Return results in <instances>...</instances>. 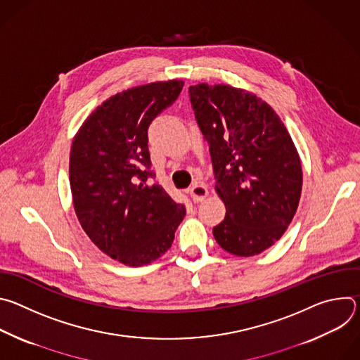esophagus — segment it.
I'll use <instances>...</instances> for the list:
<instances>
[{"label":"esophagus","instance_id":"esophagus-1","mask_svg":"<svg viewBox=\"0 0 360 360\" xmlns=\"http://www.w3.org/2000/svg\"><path fill=\"white\" fill-rule=\"evenodd\" d=\"M189 193H191V198L193 199V202H202L205 198H207L208 189H207V186H205V185L195 182V184L191 186Z\"/></svg>","mask_w":360,"mask_h":360}]
</instances>
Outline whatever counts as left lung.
<instances>
[{
	"label": "left lung",
	"instance_id": "left-lung-1",
	"mask_svg": "<svg viewBox=\"0 0 360 360\" xmlns=\"http://www.w3.org/2000/svg\"><path fill=\"white\" fill-rule=\"evenodd\" d=\"M189 96L226 208L214 236L232 255H258L281 239L296 214L302 192L296 146L272 107L249 91L198 84Z\"/></svg>",
	"mask_w": 360,
	"mask_h": 360
}]
</instances>
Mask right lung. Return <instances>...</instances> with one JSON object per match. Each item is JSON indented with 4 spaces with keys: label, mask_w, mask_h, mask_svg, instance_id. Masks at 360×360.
<instances>
[{
    "label": "right lung",
    "mask_w": 360,
    "mask_h": 360,
    "mask_svg": "<svg viewBox=\"0 0 360 360\" xmlns=\"http://www.w3.org/2000/svg\"><path fill=\"white\" fill-rule=\"evenodd\" d=\"M184 81L150 82L102 102L74 136L70 185L77 218L112 259L142 266L172 245L185 207L150 178L148 127L181 94Z\"/></svg>",
    "instance_id": "1"
}]
</instances>
